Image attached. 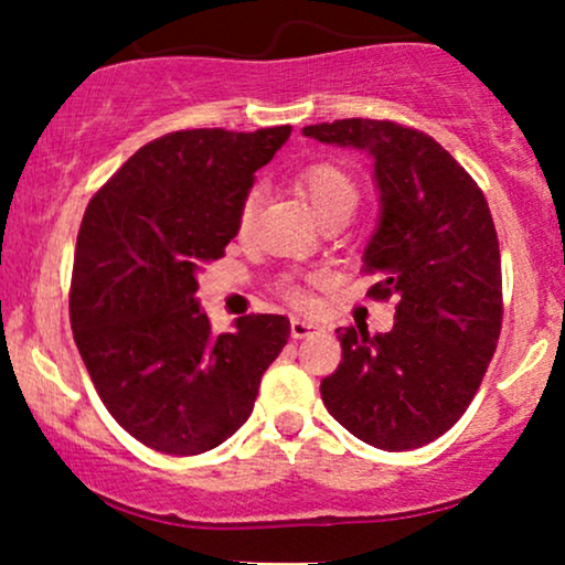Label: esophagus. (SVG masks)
Listing matches in <instances>:
<instances>
[{"instance_id":"obj_1","label":"esophagus","mask_w":565,"mask_h":565,"mask_svg":"<svg viewBox=\"0 0 565 565\" xmlns=\"http://www.w3.org/2000/svg\"><path fill=\"white\" fill-rule=\"evenodd\" d=\"M291 337H295V340H305V337H310L316 332V323H310V321H305V319H291Z\"/></svg>"}]
</instances>
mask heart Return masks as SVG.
<instances>
[{
	"label": "heart",
	"instance_id": "obj_1",
	"mask_svg": "<svg viewBox=\"0 0 565 565\" xmlns=\"http://www.w3.org/2000/svg\"><path fill=\"white\" fill-rule=\"evenodd\" d=\"M297 188L305 199L310 201V206L316 210V215L321 220L332 217H353L355 206H359L361 191L359 183L345 170L334 164H310L297 174ZM257 212V191L246 193L242 212H238V223L242 228H249L252 217ZM287 297L291 302H305V291L300 287H287Z\"/></svg>",
	"mask_w": 565,
	"mask_h": 565
}]
</instances>
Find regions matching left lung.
Segmentation results:
<instances>
[{
  "label": "left lung",
  "mask_w": 565,
  "mask_h": 565,
  "mask_svg": "<svg viewBox=\"0 0 565 565\" xmlns=\"http://www.w3.org/2000/svg\"><path fill=\"white\" fill-rule=\"evenodd\" d=\"M305 138L359 148L374 161L380 220L364 268L391 332L337 329L342 361L321 382L329 414L369 446L419 449L470 406L502 329V263L481 188L430 135L395 121L340 119Z\"/></svg>",
  "instance_id": "obj_1"
}]
</instances>
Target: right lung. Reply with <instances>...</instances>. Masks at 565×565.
I'll use <instances>...</instances> for the list:
<instances>
[{"mask_svg": "<svg viewBox=\"0 0 565 565\" xmlns=\"http://www.w3.org/2000/svg\"><path fill=\"white\" fill-rule=\"evenodd\" d=\"M289 135V125L164 135L84 212L68 302L76 348L116 423L161 454L228 440L287 345V316H244L233 332H212L196 276L223 257L255 172Z\"/></svg>", "mask_w": 565, "mask_h": 565, "instance_id": "obj_1", "label": "right lung"}]
</instances>
